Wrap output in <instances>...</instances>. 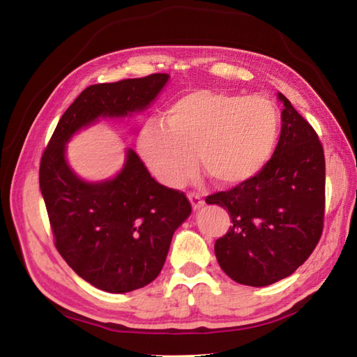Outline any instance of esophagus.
Returning a JSON list of instances; mask_svg holds the SVG:
<instances>
[{"mask_svg":"<svg viewBox=\"0 0 357 357\" xmlns=\"http://www.w3.org/2000/svg\"><path fill=\"white\" fill-rule=\"evenodd\" d=\"M187 197H189V200L192 203V208L193 209H200L203 204H204L203 198L198 195V193H195V192H189V193H187Z\"/></svg>","mask_w":357,"mask_h":357,"instance_id":"1","label":"esophagus"}]
</instances>
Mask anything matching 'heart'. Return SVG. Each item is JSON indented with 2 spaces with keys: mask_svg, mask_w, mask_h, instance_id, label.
<instances>
[{
  "mask_svg": "<svg viewBox=\"0 0 357 357\" xmlns=\"http://www.w3.org/2000/svg\"><path fill=\"white\" fill-rule=\"evenodd\" d=\"M282 118L273 100L197 89L167 108L165 126L149 123L138 151L155 178L183 185L195 170L215 184L239 185L263 170L277 146Z\"/></svg>",
  "mask_w": 357,
  "mask_h": 357,
  "instance_id": "heart-1",
  "label": "heart"
}]
</instances>
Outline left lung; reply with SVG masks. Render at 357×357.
I'll return each instance as SVG.
<instances>
[{
	"instance_id": "obj_1",
	"label": "left lung",
	"mask_w": 357,
	"mask_h": 357,
	"mask_svg": "<svg viewBox=\"0 0 357 357\" xmlns=\"http://www.w3.org/2000/svg\"><path fill=\"white\" fill-rule=\"evenodd\" d=\"M279 144L257 176L206 198L228 211L233 225L214 252L229 279L266 287L291 275L323 233L326 162L315 129L279 93Z\"/></svg>"
}]
</instances>
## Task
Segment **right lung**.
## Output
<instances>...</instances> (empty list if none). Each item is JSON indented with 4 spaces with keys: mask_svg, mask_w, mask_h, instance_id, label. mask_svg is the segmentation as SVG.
I'll return each mask as SVG.
<instances>
[{
    "mask_svg": "<svg viewBox=\"0 0 357 357\" xmlns=\"http://www.w3.org/2000/svg\"><path fill=\"white\" fill-rule=\"evenodd\" d=\"M167 80L151 74L88 86L64 112L40 159L39 185L59 255L108 293L134 291L159 275L192 206L184 192L157 183L134 149L116 178L84 183L66 162V143L99 116L144 110Z\"/></svg>",
    "mask_w": 357,
    "mask_h": 357,
    "instance_id": "right-lung-1",
    "label": "right lung"
}]
</instances>
